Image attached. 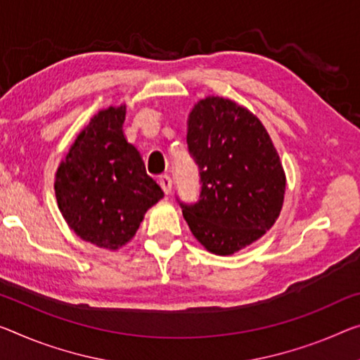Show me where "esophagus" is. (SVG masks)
<instances>
[{
	"instance_id": "esophagus-1",
	"label": "esophagus",
	"mask_w": 360,
	"mask_h": 360,
	"mask_svg": "<svg viewBox=\"0 0 360 360\" xmlns=\"http://www.w3.org/2000/svg\"><path fill=\"white\" fill-rule=\"evenodd\" d=\"M159 185H161L165 195H169V193L172 191V179H170L169 175L159 176Z\"/></svg>"
}]
</instances>
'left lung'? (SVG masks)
Instances as JSON below:
<instances>
[{"label":"left lung","mask_w":360,"mask_h":360,"mask_svg":"<svg viewBox=\"0 0 360 360\" xmlns=\"http://www.w3.org/2000/svg\"><path fill=\"white\" fill-rule=\"evenodd\" d=\"M186 143L199 170V198L176 201L191 233L219 256L259 240L278 219L286 185L261 120L230 99L207 96L191 110Z\"/></svg>","instance_id":"1"}]
</instances>
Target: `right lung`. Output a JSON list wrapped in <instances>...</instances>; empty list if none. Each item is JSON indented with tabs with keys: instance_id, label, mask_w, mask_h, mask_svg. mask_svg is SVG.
<instances>
[{
	"instance_id": "right-lung-1",
	"label": "right lung",
	"mask_w": 360,
	"mask_h": 360,
	"mask_svg": "<svg viewBox=\"0 0 360 360\" xmlns=\"http://www.w3.org/2000/svg\"><path fill=\"white\" fill-rule=\"evenodd\" d=\"M125 106L99 110L60 162L54 190L65 222L82 240L117 250L136 233L143 215L164 196L127 143Z\"/></svg>"
}]
</instances>
